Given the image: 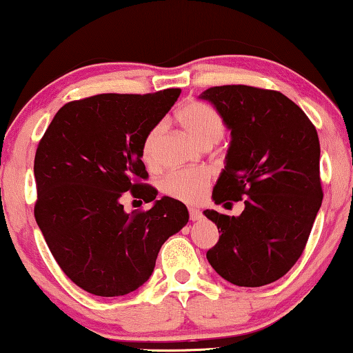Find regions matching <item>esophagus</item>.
Wrapping results in <instances>:
<instances>
[{"instance_id": "esophagus-1", "label": "esophagus", "mask_w": 353, "mask_h": 353, "mask_svg": "<svg viewBox=\"0 0 353 353\" xmlns=\"http://www.w3.org/2000/svg\"><path fill=\"white\" fill-rule=\"evenodd\" d=\"M188 212H190V220H192V222H198V220L203 219V214H201V210H199V209L192 208L190 210H188Z\"/></svg>"}]
</instances>
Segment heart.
Masks as SVG:
<instances>
[{
  "instance_id": "b5f03b06",
  "label": "heart",
  "mask_w": 353,
  "mask_h": 353,
  "mask_svg": "<svg viewBox=\"0 0 353 353\" xmlns=\"http://www.w3.org/2000/svg\"><path fill=\"white\" fill-rule=\"evenodd\" d=\"M177 123L190 138L199 145L212 147L222 139L225 125L220 115L208 104L192 101L183 104L176 114ZM163 133V126L159 123L152 126L143 141V160L147 165H155L157 150ZM210 185V176L203 170H181L172 171L163 179V192L179 201L196 204L203 201Z\"/></svg>"
}]
</instances>
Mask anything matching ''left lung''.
<instances>
[{"mask_svg": "<svg viewBox=\"0 0 353 353\" xmlns=\"http://www.w3.org/2000/svg\"><path fill=\"white\" fill-rule=\"evenodd\" d=\"M199 98L212 104L231 131L214 203L244 201L236 217L203 212L222 233L208 261L234 285H268L301 256L322 206L317 130L281 92L222 85Z\"/></svg>", "mask_w": 353, "mask_h": 353, "instance_id": "1", "label": "left lung"}]
</instances>
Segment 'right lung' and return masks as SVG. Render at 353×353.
Returning a JSON list of instances; mask_svg holds the SVG:
<instances>
[{
    "label": "right lung",
    "mask_w": 353,
    "mask_h": 353,
    "mask_svg": "<svg viewBox=\"0 0 353 353\" xmlns=\"http://www.w3.org/2000/svg\"><path fill=\"white\" fill-rule=\"evenodd\" d=\"M181 90L103 93L55 114L34 157L36 223L63 272L97 296H122L149 281L157 255L188 222L187 206L157 198L143 163V141ZM125 191L152 202L125 213Z\"/></svg>",
    "instance_id": "obj_1"
}]
</instances>
